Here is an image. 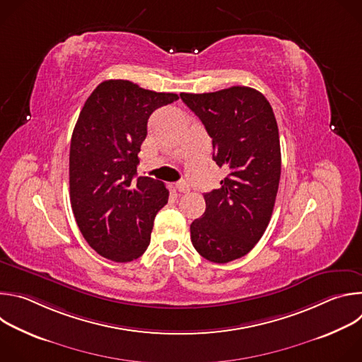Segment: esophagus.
I'll list each match as a JSON object with an SVG mask.
<instances>
[{
    "label": "esophagus",
    "instance_id": "1",
    "mask_svg": "<svg viewBox=\"0 0 362 362\" xmlns=\"http://www.w3.org/2000/svg\"><path fill=\"white\" fill-rule=\"evenodd\" d=\"M176 189H177V192H180V193H187V192L190 190V187H189V185H187L186 182H177V183H176Z\"/></svg>",
    "mask_w": 362,
    "mask_h": 362
}]
</instances>
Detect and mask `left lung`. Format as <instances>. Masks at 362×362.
<instances>
[{"label":"left lung","mask_w":362,"mask_h":362,"mask_svg":"<svg viewBox=\"0 0 362 362\" xmlns=\"http://www.w3.org/2000/svg\"><path fill=\"white\" fill-rule=\"evenodd\" d=\"M180 97L212 137L214 160L228 169L222 186L203 194L206 211L192 222L190 239L204 259L226 264L269 225L281 179L276 119L265 95L245 86Z\"/></svg>","instance_id":"obj_1"}]
</instances>
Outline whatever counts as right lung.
I'll return each mask as SVG.
<instances>
[{"instance_id": "add662e5", "label": "right lung", "mask_w": 362, "mask_h": 362, "mask_svg": "<svg viewBox=\"0 0 362 362\" xmlns=\"http://www.w3.org/2000/svg\"><path fill=\"white\" fill-rule=\"evenodd\" d=\"M177 98L106 80L80 112L70 146L71 209L87 243L110 261L130 262L144 253L154 216L168 203L160 180L134 177L150 115Z\"/></svg>"}]
</instances>
